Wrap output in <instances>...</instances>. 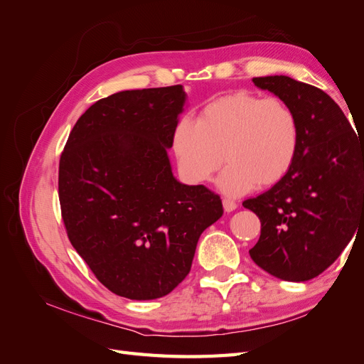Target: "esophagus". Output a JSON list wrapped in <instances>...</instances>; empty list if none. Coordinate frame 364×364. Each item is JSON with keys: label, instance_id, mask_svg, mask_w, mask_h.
I'll return each instance as SVG.
<instances>
[{"label": "esophagus", "instance_id": "obj_1", "mask_svg": "<svg viewBox=\"0 0 364 364\" xmlns=\"http://www.w3.org/2000/svg\"><path fill=\"white\" fill-rule=\"evenodd\" d=\"M237 206H238V205H237L234 200H230V199H223V208H225V211H226V213H232V211H235Z\"/></svg>", "mask_w": 364, "mask_h": 364}]
</instances>
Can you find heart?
<instances>
[{
	"instance_id": "1",
	"label": "heart",
	"mask_w": 364,
	"mask_h": 364,
	"mask_svg": "<svg viewBox=\"0 0 364 364\" xmlns=\"http://www.w3.org/2000/svg\"><path fill=\"white\" fill-rule=\"evenodd\" d=\"M173 149L186 181L205 183L225 162L217 181L225 194L270 188L287 178L301 150V123L277 97L237 91L206 103L197 121L182 118Z\"/></svg>"
}]
</instances>
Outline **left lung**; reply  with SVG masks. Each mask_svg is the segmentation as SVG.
I'll use <instances>...</instances> for the list:
<instances>
[{
	"label": "left lung",
	"instance_id": "1",
	"mask_svg": "<svg viewBox=\"0 0 364 364\" xmlns=\"http://www.w3.org/2000/svg\"><path fill=\"white\" fill-rule=\"evenodd\" d=\"M252 82L296 112L301 150L287 178L243 202L261 220L250 258L279 279H313L331 266L364 223V141L318 87L287 75Z\"/></svg>",
	"mask_w": 364,
	"mask_h": 364
}]
</instances>
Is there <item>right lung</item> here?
<instances>
[{
	"instance_id": "1",
	"label": "right lung",
	"mask_w": 364,
	"mask_h": 364,
	"mask_svg": "<svg viewBox=\"0 0 364 364\" xmlns=\"http://www.w3.org/2000/svg\"><path fill=\"white\" fill-rule=\"evenodd\" d=\"M185 102L182 85L102 98L77 119L60 156L71 245L106 289L127 299L178 287L202 232L223 215L217 194L173 176L167 149Z\"/></svg>"
}]
</instances>
